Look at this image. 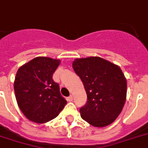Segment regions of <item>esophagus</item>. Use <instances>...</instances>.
I'll return each instance as SVG.
<instances>
[{"label": "esophagus", "mask_w": 148, "mask_h": 148, "mask_svg": "<svg viewBox=\"0 0 148 148\" xmlns=\"http://www.w3.org/2000/svg\"><path fill=\"white\" fill-rule=\"evenodd\" d=\"M67 101H73V96H72V95H71L70 97H68Z\"/></svg>", "instance_id": "34e87169"}]
</instances>
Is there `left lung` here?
<instances>
[{"label": "left lung", "instance_id": "8db88e82", "mask_svg": "<svg viewBox=\"0 0 148 148\" xmlns=\"http://www.w3.org/2000/svg\"><path fill=\"white\" fill-rule=\"evenodd\" d=\"M73 69L87 94L82 118L94 127H106L117 118L127 95V81L120 66L100 57L76 58Z\"/></svg>", "mask_w": 148, "mask_h": 148}]
</instances>
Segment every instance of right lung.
I'll return each mask as SVG.
<instances>
[{"mask_svg":"<svg viewBox=\"0 0 148 148\" xmlns=\"http://www.w3.org/2000/svg\"><path fill=\"white\" fill-rule=\"evenodd\" d=\"M59 59L36 57L17 71L14 91L18 106L29 121L42 124L55 118L67 101L52 76Z\"/></svg>","mask_w":148,"mask_h":148,"instance_id":"add662e5","label":"right lung"}]
</instances>
